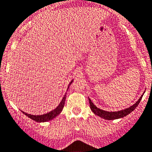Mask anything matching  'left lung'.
I'll return each instance as SVG.
<instances>
[{"instance_id":"1","label":"left lung","mask_w":152,"mask_h":152,"mask_svg":"<svg viewBox=\"0 0 152 152\" xmlns=\"http://www.w3.org/2000/svg\"><path fill=\"white\" fill-rule=\"evenodd\" d=\"M142 96H143V95L140 97L139 99H138L133 105L130 106V107L128 108V109H124V110L118 111V112H107V111L102 110V109L96 107V105L92 103V102L91 101L90 99H89V105H90V109L93 112V113H95V114L99 115V117H101V118H105V119L106 120H114L117 119V118H123V117L126 116L127 115L130 114V113H131L132 111H134V109H135V108L138 106L140 101L142 99Z\"/></svg>"}]
</instances>
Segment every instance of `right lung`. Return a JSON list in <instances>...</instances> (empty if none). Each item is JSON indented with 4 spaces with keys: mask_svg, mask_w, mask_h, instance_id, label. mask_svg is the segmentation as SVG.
Segmentation results:
<instances>
[{
    "mask_svg": "<svg viewBox=\"0 0 152 152\" xmlns=\"http://www.w3.org/2000/svg\"><path fill=\"white\" fill-rule=\"evenodd\" d=\"M72 83V80L70 82L69 85H70ZM68 89H69V87H68ZM66 96V94H65V96H64V97L63 98L62 101L60 102V105H58L56 109H54V110L51 111V112H50V113H47V114L41 115H33L27 114V113H23H23L24 115H26L27 117H29L30 118H31V119L34 120V121H36V122H47V121H50V120L53 119V118H54L55 117H56V116H57L58 115L60 114V113L62 112L63 107H64V104H65Z\"/></svg>",
    "mask_w": 152,
    "mask_h": 152,
    "instance_id": "1",
    "label": "right lung"
}]
</instances>
